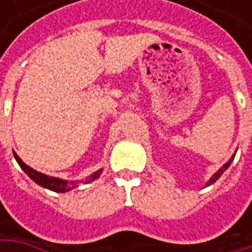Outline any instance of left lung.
Masks as SVG:
<instances>
[{
    "mask_svg": "<svg viewBox=\"0 0 252 252\" xmlns=\"http://www.w3.org/2000/svg\"><path fill=\"white\" fill-rule=\"evenodd\" d=\"M233 158H235V154H233V155H232V157H231V158L228 159V162H225V163L222 164V166H221V167H220V169L217 170V171H216V173H215V174L212 175L211 178H209V181H208V182H206V184H205V186H209V185H212V184H215V182H216V181L219 180L220 177H221L222 173H224V171H225V170H227L228 167L231 166V163H232Z\"/></svg>",
    "mask_w": 252,
    "mask_h": 252,
    "instance_id": "8db88e82",
    "label": "left lung"
}]
</instances>
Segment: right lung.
<instances>
[{"label":"right lung","mask_w":252,"mask_h":252,"mask_svg":"<svg viewBox=\"0 0 252 252\" xmlns=\"http://www.w3.org/2000/svg\"><path fill=\"white\" fill-rule=\"evenodd\" d=\"M14 159L17 160V163L20 164V167L23 169L25 174L30 177L31 180L36 182L37 185L43 186V188H46L48 190H52V191H57V193H66V191H70V190L75 189L79 184H90V182H93L97 178H99V175L102 174V170L104 169H98L97 171H94L93 174H90L89 177H86L85 180H79V181H67V180H62V178H57V177H50V175L43 174V173H39V171H36L35 169H32L30 167L28 164H25L21 158H20L17 154L13 151Z\"/></svg>","instance_id":"obj_1"}]
</instances>
